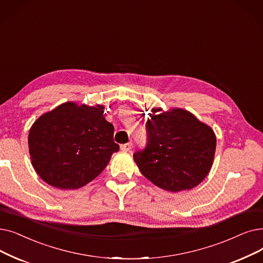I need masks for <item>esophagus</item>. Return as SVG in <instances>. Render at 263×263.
Wrapping results in <instances>:
<instances>
[{
  "instance_id": "obj_1",
  "label": "esophagus",
  "mask_w": 263,
  "mask_h": 263,
  "mask_svg": "<svg viewBox=\"0 0 263 263\" xmlns=\"http://www.w3.org/2000/svg\"><path fill=\"white\" fill-rule=\"evenodd\" d=\"M132 143L131 142H129V143H127V144H122L121 146H120V149L122 151V152H129L131 148H132Z\"/></svg>"
}]
</instances>
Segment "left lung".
Listing matches in <instances>:
<instances>
[{
  "label": "left lung",
  "mask_w": 263,
  "mask_h": 263,
  "mask_svg": "<svg viewBox=\"0 0 263 263\" xmlns=\"http://www.w3.org/2000/svg\"><path fill=\"white\" fill-rule=\"evenodd\" d=\"M147 143L133 154L141 173L159 188L178 192L198 186L213 164L216 136L191 112L153 108L146 122Z\"/></svg>",
  "instance_id": "left-lung-1"
}]
</instances>
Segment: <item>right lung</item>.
<instances>
[{
    "instance_id": "obj_1",
    "label": "right lung",
    "mask_w": 263,
    "mask_h": 263,
    "mask_svg": "<svg viewBox=\"0 0 263 263\" xmlns=\"http://www.w3.org/2000/svg\"><path fill=\"white\" fill-rule=\"evenodd\" d=\"M104 107L67 102L42 115L29 132L32 165L40 177L59 189H77L95 179L119 145Z\"/></svg>"
}]
</instances>
